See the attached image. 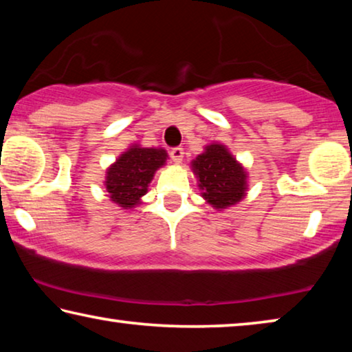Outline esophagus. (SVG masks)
I'll list each match as a JSON object with an SVG mask.
<instances>
[{"label": "esophagus", "instance_id": "34e87169", "mask_svg": "<svg viewBox=\"0 0 352 352\" xmlns=\"http://www.w3.org/2000/svg\"><path fill=\"white\" fill-rule=\"evenodd\" d=\"M183 148L182 147H174L170 151V158L174 160V163H177V164H180L182 162H183Z\"/></svg>", "mask_w": 352, "mask_h": 352}]
</instances>
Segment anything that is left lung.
<instances>
[{"label":"left lung","mask_w":352,"mask_h":352,"mask_svg":"<svg viewBox=\"0 0 352 352\" xmlns=\"http://www.w3.org/2000/svg\"><path fill=\"white\" fill-rule=\"evenodd\" d=\"M190 168L197 177L201 197L214 210L222 211L234 206L247 195V170L228 147L220 142L208 144L205 151L190 162Z\"/></svg>","instance_id":"1"}]
</instances>
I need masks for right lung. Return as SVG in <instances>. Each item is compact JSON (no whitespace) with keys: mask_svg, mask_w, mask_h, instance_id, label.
Returning <instances> with one entry per match:
<instances>
[{"mask_svg":"<svg viewBox=\"0 0 352 352\" xmlns=\"http://www.w3.org/2000/svg\"><path fill=\"white\" fill-rule=\"evenodd\" d=\"M168 152L162 147L130 146L105 172L109 197L122 210H133L142 204L155 172L163 168Z\"/></svg>","mask_w":352,"mask_h":352,"instance_id":"add662e5","label":"right lung"}]
</instances>
